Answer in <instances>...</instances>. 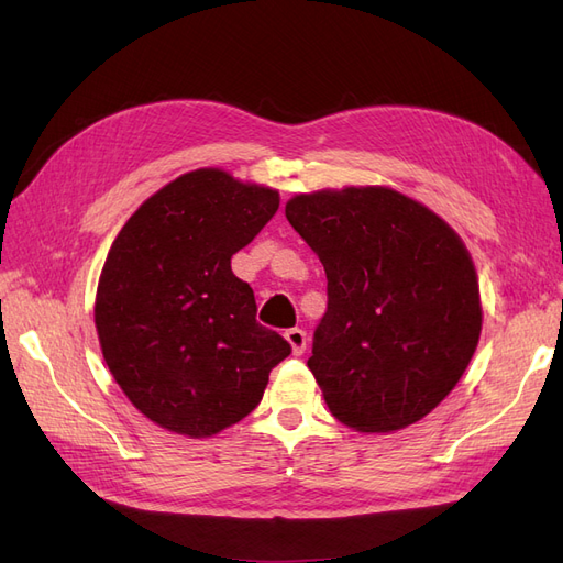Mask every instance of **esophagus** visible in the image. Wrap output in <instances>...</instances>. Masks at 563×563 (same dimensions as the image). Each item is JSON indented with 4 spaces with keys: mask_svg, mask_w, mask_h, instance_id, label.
Instances as JSON below:
<instances>
[{
    "mask_svg": "<svg viewBox=\"0 0 563 563\" xmlns=\"http://www.w3.org/2000/svg\"><path fill=\"white\" fill-rule=\"evenodd\" d=\"M284 338L288 340V344H290V349H294L296 356L305 354V349H307V333L302 331V328H288V331L284 333Z\"/></svg>",
    "mask_w": 563,
    "mask_h": 563,
    "instance_id": "obj_1",
    "label": "esophagus"
}]
</instances>
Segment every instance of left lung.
Returning a JSON list of instances; mask_svg holds the SVG:
<instances>
[{"label":"left lung","instance_id":"obj_1","mask_svg":"<svg viewBox=\"0 0 563 563\" xmlns=\"http://www.w3.org/2000/svg\"><path fill=\"white\" fill-rule=\"evenodd\" d=\"M286 219L328 279L307 367L328 410L361 433L405 429L448 398L475 354V265L429 207L384 186L302 192Z\"/></svg>","mask_w":563,"mask_h":563}]
</instances>
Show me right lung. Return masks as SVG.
Segmentation results:
<instances>
[{"instance_id":"add662e5","label":"right lung","mask_w":563,"mask_h":563,"mask_svg":"<svg viewBox=\"0 0 563 563\" xmlns=\"http://www.w3.org/2000/svg\"><path fill=\"white\" fill-rule=\"evenodd\" d=\"M277 209V190L205 167L153 192L109 249L95 298L104 361L130 402L172 433L209 438L238 423L290 354L230 267Z\"/></svg>"}]
</instances>
